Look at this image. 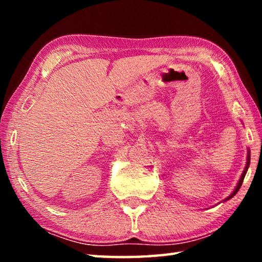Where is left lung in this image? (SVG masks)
Wrapping results in <instances>:
<instances>
[{"label": "left lung", "instance_id": "left-lung-1", "mask_svg": "<svg viewBox=\"0 0 262 262\" xmlns=\"http://www.w3.org/2000/svg\"><path fill=\"white\" fill-rule=\"evenodd\" d=\"M250 161H251V150H250V149H247V159H246V166H245V168H244L243 173H242V176H241V179L238 180L237 186H236V188L233 189V192H232L231 194H230L227 199H224V200L222 201V202H224V201H228V200H230V199L233 198L234 195L237 194V192H238V190H239V188H241V186H242V184H243L244 178H245V176H246V172H247V170H248V166H250Z\"/></svg>", "mask_w": 262, "mask_h": 262}]
</instances>
